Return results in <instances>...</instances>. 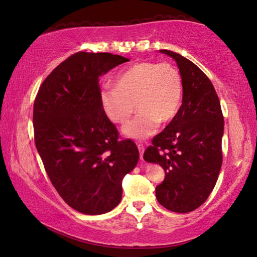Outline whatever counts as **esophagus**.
I'll return each instance as SVG.
<instances>
[{
    "instance_id": "obj_1",
    "label": "esophagus",
    "mask_w": 257,
    "mask_h": 257,
    "mask_svg": "<svg viewBox=\"0 0 257 257\" xmlns=\"http://www.w3.org/2000/svg\"><path fill=\"white\" fill-rule=\"evenodd\" d=\"M138 149L140 151V158H141V160L143 159V152H144V145L142 143H138Z\"/></svg>"
}]
</instances>
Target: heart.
<instances>
[{
	"mask_svg": "<svg viewBox=\"0 0 257 257\" xmlns=\"http://www.w3.org/2000/svg\"><path fill=\"white\" fill-rule=\"evenodd\" d=\"M100 104L107 117L124 125L134 112L139 114L123 127L125 137L145 140L157 132L159 123L176 117L183 98L180 71L169 62L139 61L120 72L114 87H104Z\"/></svg>",
	"mask_w": 257,
	"mask_h": 257,
	"instance_id": "heart-1",
	"label": "heart"
}]
</instances>
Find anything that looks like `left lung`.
I'll list each match as a JSON object with an SVG mask.
<instances>
[{
  "instance_id": "left-lung-1",
  "label": "left lung",
  "mask_w": 257,
  "mask_h": 257,
  "mask_svg": "<svg viewBox=\"0 0 257 257\" xmlns=\"http://www.w3.org/2000/svg\"><path fill=\"white\" fill-rule=\"evenodd\" d=\"M160 51L176 60L182 76L183 98L176 117L152 139L143 158L166 171L164 180L156 188L160 205L183 214L204 204L218 179L224 116L205 72L177 52Z\"/></svg>"
}]
</instances>
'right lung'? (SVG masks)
<instances>
[{
	"mask_svg": "<svg viewBox=\"0 0 257 257\" xmlns=\"http://www.w3.org/2000/svg\"><path fill=\"white\" fill-rule=\"evenodd\" d=\"M127 58L76 52L43 80L33 104L35 142L52 186L75 210L99 215L122 199V180L139 161L100 104L99 76Z\"/></svg>",
	"mask_w": 257,
	"mask_h": 257,
	"instance_id": "1",
	"label": "right lung"
}]
</instances>
